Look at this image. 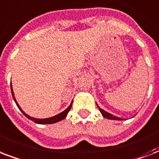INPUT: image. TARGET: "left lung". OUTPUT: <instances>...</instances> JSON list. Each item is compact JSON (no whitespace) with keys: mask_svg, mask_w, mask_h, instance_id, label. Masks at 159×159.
Instances as JSON below:
<instances>
[{"mask_svg":"<svg viewBox=\"0 0 159 159\" xmlns=\"http://www.w3.org/2000/svg\"><path fill=\"white\" fill-rule=\"evenodd\" d=\"M98 108H99V111H101V113L102 114V116H104L105 118L110 119V120H122V119L119 118V117H116V116H113V115H111V114L108 113V112H106V111H105L104 110H102V108H100L99 106H98Z\"/></svg>","mask_w":159,"mask_h":159,"instance_id":"obj_1","label":"left lung"}]
</instances>
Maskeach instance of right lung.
<instances>
[{"instance_id": "obj_1", "label": "right lung", "mask_w": 159, "mask_h": 159, "mask_svg": "<svg viewBox=\"0 0 159 159\" xmlns=\"http://www.w3.org/2000/svg\"><path fill=\"white\" fill-rule=\"evenodd\" d=\"M11 93H12V96H13V98L14 100H15V102H16V105H17V106H18V108L20 109L21 111V112L25 115V116L27 117L28 119H30V120L34 121V122H35V123H38V124H53V123H56V122H58V121L62 120H63V119L67 116V113L69 112L70 109H71V107H72V102L71 103V105H70L68 107H67L66 110H65L64 111H62V112H61L60 114H58V115H57V116H53V117H50V118H47V119H35V118H33V117H31V116H28V115H26L25 112H24L22 110H21V108L20 107V106L18 105V103L16 102V99H15V97H14V92H13V90H12V86L11 85Z\"/></svg>"}]
</instances>
